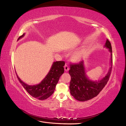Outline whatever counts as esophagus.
I'll return each instance as SVG.
<instances>
[{
  "label": "esophagus",
  "instance_id": "34e87169",
  "mask_svg": "<svg viewBox=\"0 0 126 126\" xmlns=\"http://www.w3.org/2000/svg\"><path fill=\"white\" fill-rule=\"evenodd\" d=\"M64 68H65V71L66 72H68L69 71V67L68 65H65V66H64Z\"/></svg>",
  "mask_w": 126,
  "mask_h": 126
}]
</instances>
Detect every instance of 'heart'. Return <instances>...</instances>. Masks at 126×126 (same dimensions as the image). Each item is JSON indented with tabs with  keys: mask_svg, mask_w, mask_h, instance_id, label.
<instances>
[{
	"mask_svg": "<svg viewBox=\"0 0 126 126\" xmlns=\"http://www.w3.org/2000/svg\"><path fill=\"white\" fill-rule=\"evenodd\" d=\"M80 58V54H76V55H75V56H74V59H75V60H76L79 59Z\"/></svg>",
	"mask_w": 126,
	"mask_h": 126,
	"instance_id": "b5f03b06",
	"label": "heart"
}]
</instances>
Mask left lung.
Here are the masks:
<instances>
[{
	"instance_id": "8db88e82",
	"label": "left lung",
	"mask_w": 126,
	"mask_h": 126,
	"mask_svg": "<svg viewBox=\"0 0 126 126\" xmlns=\"http://www.w3.org/2000/svg\"><path fill=\"white\" fill-rule=\"evenodd\" d=\"M104 47L110 53V69L105 76L100 80H92L88 77L84 66V61L77 64H72L69 70L71 77L69 90L72 95L80 101H86L93 99L99 94L107 84L110 78L112 66V49L110 43L106 40Z\"/></svg>"
}]
</instances>
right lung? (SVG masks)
<instances>
[{
  "label": "right lung",
  "mask_w": 126,
  "mask_h": 126,
  "mask_svg": "<svg viewBox=\"0 0 126 126\" xmlns=\"http://www.w3.org/2000/svg\"><path fill=\"white\" fill-rule=\"evenodd\" d=\"M25 33L20 36L18 40L24 37ZM65 62L55 61L53 63L48 74L44 79L37 85H29L23 81L16 74L19 82L30 95L40 100H45L53 93L59 78L64 72Z\"/></svg>",
  "instance_id": "obj_1"
}]
</instances>
